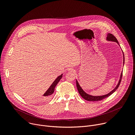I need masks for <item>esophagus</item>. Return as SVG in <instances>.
<instances>
[{
  "instance_id": "obj_1",
  "label": "esophagus",
  "mask_w": 135,
  "mask_h": 135,
  "mask_svg": "<svg viewBox=\"0 0 135 135\" xmlns=\"http://www.w3.org/2000/svg\"><path fill=\"white\" fill-rule=\"evenodd\" d=\"M68 71H70V72H75V70L73 69H72V68H69L68 69Z\"/></svg>"
}]
</instances>
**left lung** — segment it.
I'll return each mask as SVG.
<instances>
[{"mask_svg":"<svg viewBox=\"0 0 135 135\" xmlns=\"http://www.w3.org/2000/svg\"><path fill=\"white\" fill-rule=\"evenodd\" d=\"M107 40L109 41H112V42H117L119 45V42L117 39V38L115 37L113 35L111 34V33H108L107 34ZM124 54H123V65H124ZM122 71L121 74V76H120V80L119 81V83L118 84V85H117V86L115 87L112 91H110L109 93H108L107 94L105 95H100V96H93V95H91L90 94H88V93H86V92H85L82 89V88L80 86L79 83H78V81L76 80V86L77 88H78V91L80 93V94L81 95V97L84 99L85 100H87V101H90V102H98V101H100L108 97H109V95H110L112 94H113L115 91H116L118 88H119L121 81V79H122Z\"/></svg>","mask_w":135,"mask_h":135,"instance_id":"1","label":"left lung"}]
</instances>
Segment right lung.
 Segmentation results:
<instances>
[{"label": "right lung", "instance_id": "obj_1", "mask_svg": "<svg viewBox=\"0 0 135 135\" xmlns=\"http://www.w3.org/2000/svg\"><path fill=\"white\" fill-rule=\"evenodd\" d=\"M62 78V74L57 77V78L55 79V80L53 82V83L50 86V87L46 91V92L43 94L44 97L42 99H41V100H46L50 99L52 94L53 93L54 91V89L56 85H57V83H59V82L60 81V80Z\"/></svg>", "mask_w": 135, "mask_h": 135}]
</instances>
